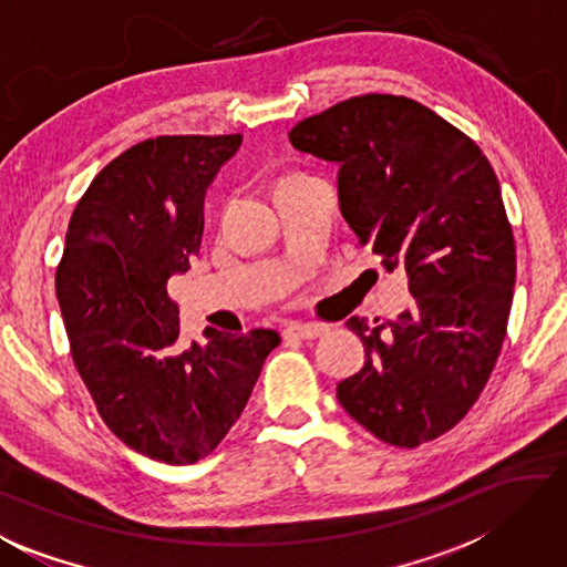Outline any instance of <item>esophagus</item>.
I'll use <instances>...</instances> for the list:
<instances>
[{
  "label": "esophagus",
  "mask_w": 567,
  "mask_h": 567,
  "mask_svg": "<svg viewBox=\"0 0 567 567\" xmlns=\"http://www.w3.org/2000/svg\"><path fill=\"white\" fill-rule=\"evenodd\" d=\"M327 324L319 322H290L285 327V337L290 339H317L327 332Z\"/></svg>",
  "instance_id": "1"
}]
</instances>
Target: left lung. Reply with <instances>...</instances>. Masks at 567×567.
Here are the masks:
<instances>
[{
	"mask_svg": "<svg viewBox=\"0 0 567 567\" xmlns=\"http://www.w3.org/2000/svg\"><path fill=\"white\" fill-rule=\"evenodd\" d=\"M290 141L339 163L342 215L414 295L384 324L347 319L367 362L337 384L339 404L384 444L434 441L476 404L506 339L516 240L496 171L466 133L394 94L339 101Z\"/></svg>",
	"mask_w": 567,
	"mask_h": 567,
	"instance_id": "8db88e82",
	"label": "left lung"
}]
</instances>
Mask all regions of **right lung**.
<instances>
[{
	"label": "right lung",
	"mask_w": 567,
	"mask_h": 567,
	"mask_svg": "<svg viewBox=\"0 0 567 567\" xmlns=\"http://www.w3.org/2000/svg\"><path fill=\"white\" fill-rule=\"evenodd\" d=\"M228 136H156L123 151L71 213L56 297L71 359L104 424L128 449L185 466L213 454L243 414L275 329L185 344L168 277L203 238V198L240 148Z\"/></svg>",
	"instance_id": "right-lung-1"
}]
</instances>
